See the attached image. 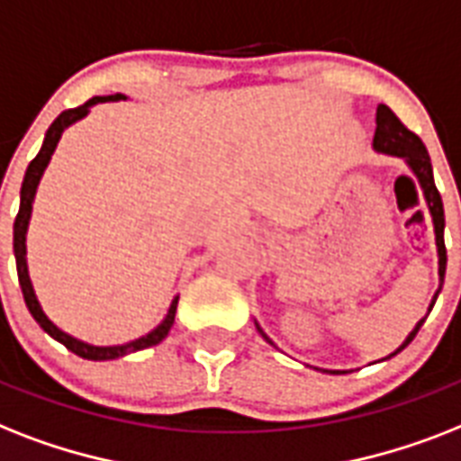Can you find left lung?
Masks as SVG:
<instances>
[{
    "label": "left lung",
    "instance_id": "1",
    "mask_svg": "<svg viewBox=\"0 0 461 461\" xmlns=\"http://www.w3.org/2000/svg\"><path fill=\"white\" fill-rule=\"evenodd\" d=\"M374 151L376 153H384V156H395V158H402L405 160V166L410 167V172L414 175L417 179L419 189H421V196L426 201V208H429V215H431V222H433V234H436V253H438V289L433 294L431 303H429V310H426V315L414 324V329L407 334V339L400 343L391 355H386L384 360H391L393 355H398L400 350H405L412 339L417 336V331L421 329V324L426 321L429 312L433 310L436 305V298L443 289V282H445V265H447V250H445V211H443V198L438 194L436 189V182H433V167H431V158H429V151H426V146L421 144L417 134L410 132L402 122L398 121V115L393 113L391 108L379 104L376 108V132H374ZM256 329L258 334L263 336L267 340L269 346H275V340L269 339L267 334L263 331V327L256 321ZM327 374H346V372H339V369H324Z\"/></svg>",
    "mask_w": 461,
    "mask_h": 461
}]
</instances>
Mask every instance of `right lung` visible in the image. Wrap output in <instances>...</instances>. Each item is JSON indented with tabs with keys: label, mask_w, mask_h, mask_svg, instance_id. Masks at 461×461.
Masks as SVG:
<instances>
[{
	"label": "right lung",
	"mask_w": 461,
	"mask_h": 461,
	"mask_svg": "<svg viewBox=\"0 0 461 461\" xmlns=\"http://www.w3.org/2000/svg\"><path fill=\"white\" fill-rule=\"evenodd\" d=\"M127 99L125 95H111V96H95L89 99L87 104H82L77 108H70V111H63L59 118H56L51 125H49L47 134H44L42 149L37 153L35 158L30 160L28 170H25L23 186H21V208H18L16 222H14V258H16V269H18V284H21V291H23L25 305H28L30 315L32 320L40 324V327L47 331L49 336L63 346L68 348L70 353L80 355L85 360H118V357H125L130 353H137V350H144V348L158 346L160 340L170 334L172 324H175V312H177V301L179 295H175L167 308V315L163 317L158 327H153L149 334L140 336V339L127 340V343H121V346H95V343H87V340H80L70 336L68 331H63L61 327H56L54 321L49 320L47 312L42 310V303L37 298L35 286H32V279H30V269H28V227L30 218H32V203H35V194L37 186H40V179H42L44 170H47L49 160L54 156L56 146H59V140L61 134L68 130L70 125H75L77 121H82L85 115L89 113V108L96 106V104H106V101H122Z\"/></svg>",
	"instance_id": "add662e5"
}]
</instances>
